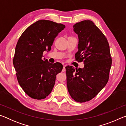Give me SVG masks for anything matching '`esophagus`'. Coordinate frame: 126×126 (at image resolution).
Returning a JSON list of instances; mask_svg holds the SVG:
<instances>
[{"label": "esophagus", "instance_id": "esophagus-1", "mask_svg": "<svg viewBox=\"0 0 126 126\" xmlns=\"http://www.w3.org/2000/svg\"><path fill=\"white\" fill-rule=\"evenodd\" d=\"M65 67V65H64L63 69H62V71L63 72H65V71H66Z\"/></svg>", "mask_w": 126, "mask_h": 126}]
</instances>
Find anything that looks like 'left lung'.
<instances>
[{
	"label": "left lung",
	"mask_w": 126,
	"mask_h": 126,
	"mask_svg": "<svg viewBox=\"0 0 126 126\" xmlns=\"http://www.w3.org/2000/svg\"><path fill=\"white\" fill-rule=\"evenodd\" d=\"M78 35L76 59L84 61L83 68L65 67L68 91L77 102L93 98L106 86L112 65L110 46L103 33L92 21L86 20L73 25Z\"/></svg>",
	"instance_id": "1"
}]
</instances>
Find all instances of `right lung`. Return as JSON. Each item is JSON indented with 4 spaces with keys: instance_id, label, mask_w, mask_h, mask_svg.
<instances>
[{
    "instance_id": "1",
    "label": "right lung",
    "mask_w": 126,
    "mask_h": 126,
    "mask_svg": "<svg viewBox=\"0 0 126 126\" xmlns=\"http://www.w3.org/2000/svg\"><path fill=\"white\" fill-rule=\"evenodd\" d=\"M65 26L52 21L40 20L25 30L17 43L13 58L16 78L25 93L34 99H42L51 93L56 75L63 65L43 59L49 52L54 38Z\"/></svg>"
}]
</instances>
